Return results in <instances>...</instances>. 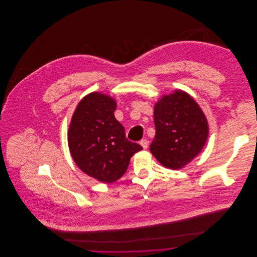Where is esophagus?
<instances>
[{"label":"esophagus","instance_id":"obj_1","mask_svg":"<svg viewBox=\"0 0 257 257\" xmlns=\"http://www.w3.org/2000/svg\"><path fill=\"white\" fill-rule=\"evenodd\" d=\"M141 146L144 147V149H147V147H148V142H147V140H142L141 141Z\"/></svg>","mask_w":257,"mask_h":257}]
</instances>
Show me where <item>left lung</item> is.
Wrapping results in <instances>:
<instances>
[{
  "mask_svg": "<svg viewBox=\"0 0 257 257\" xmlns=\"http://www.w3.org/2000/svg\"><path fill=\"white\" fill-rule=\"evenodd\" d=\"M154 157L165 167L180 169L205 146L209 127L195 100L183 91L164 96L154 107Z\"/></svg>",
  "mask_w": 257,
  "mask_h": 257,
  "instance_id": "8db88e82",
  "label": "left lung"
}]
</instances>
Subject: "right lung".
Here are the masks:
<instances>
[{
  "label": "right lung",
  "instance_id": "right-lung-1",
  "mask_svg": "<svg viewBox=\"0 0 257 257\" xmlns=\"http://www.w3.org/2000/svg\"><path fill=\"white\" fill-rule=\"evenodd\" d=\"M115 108L109 96L91 93L78 104L68 132L75 163L104 183L118 180L125 173L131 157L143 149L125 138L124 127L113 115Z\"/></svg>",
  "mask_w": 257,
  "mask_h": 257
}]
</instances>
